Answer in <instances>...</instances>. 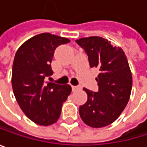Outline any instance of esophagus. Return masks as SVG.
I'll return each mask as SVG.
<instances>
[{
  "mask_svg": "<svg viewBox=\"0 0 147 147\" xmlns=\"http://www.w3.org/2000/svg\"><path fill=\"white\" fill-rule=\"evenodd\" d=\"M71 88H72V90H73V91H76V90H77V89L80 88L79 86H71Z\"/></svg>",
  "mask_w": 147,
  "mask_h": 147,
  "instance_id": "1",
  "label": "esophagus"
}]
</instances>
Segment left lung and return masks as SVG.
<instances>
[{
    "instance_id": "left-lung-1",
    "label": "left lung",
    "mask_w": 147,
    "mask_h": 147,
    "mask_svg": "<svg viewBox=\"0 0 147 147\" xmlns=\"http://www.w3.org/2000/svg\"><path fill=\"white\" fill-rule=\"evenodd\" d=\"M88 56L90 67H99L96 77L99 90H83L88 100L79 107L82 120L92 128L105 127L116 121L129 100L132 74L127 57L121 47L111 44L100 36L76 41Z\"/></svg>"
}]
</instances>
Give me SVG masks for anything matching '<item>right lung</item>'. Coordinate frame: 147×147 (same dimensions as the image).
<instances>
[{"mask_svg": "<svg viewBox=\"0 0 147 147\" xmlns=\"http://www.w3.org/2000/svg\"><path fill=\"white\" fill-rule=\"evenodd\" d=\"M68 42V38L42 33L24 42L16 52L12 74L13 94L23 112L36 124L56 123L71 92L69 84L44 81L53 73L51 62L56 47Z\"/></svg>", "mask_w": 147, "mask_h": 147, "instance_id": "obj_1", "label": "right lung"}]
</instances>
